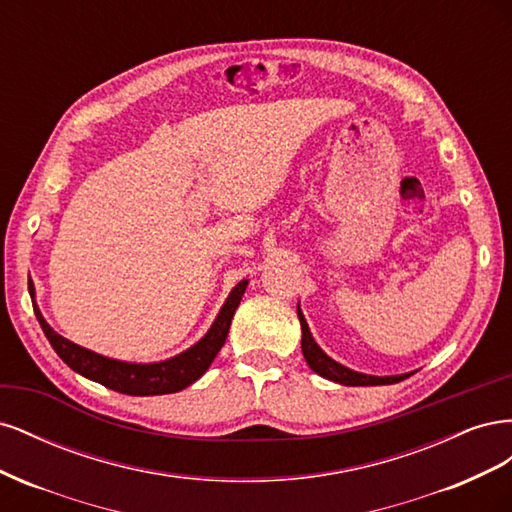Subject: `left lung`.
<instances>
[{"label":"left lung","instance_id":"left-lung-1","mask_svg":"<svg viewBox=\"0 0 512 512\" xmlns=\"http://www.w3.org/2000/svg\"><path fill=\"white\" fill-rule=\"evenodd\" d=\"M297 314H299V322H301V350L307 365L312 367L318 376L339 382L344 386H378V384H395L406 380L410 374H401V376H367V374H359V371L348 369L344 365H339L337 361H333L331 356H327L322 352V348L314 342L312 333H309V327L305 322V316L301 314V309L297 307Z\"/></svg>","mask_w":512,"mask_h":512}]
</instances>
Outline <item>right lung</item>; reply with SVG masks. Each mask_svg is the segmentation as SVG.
Wrapping results in <instances>:
<instances>
[{"label":"right lung","instance_id":"add662e5","mask_svg":"<svg viewBox=\"0 0 512 512\" xmlns=\"http://www.w3.org/2000/svg\"><path fill=\"white\" fill-rule=\"evenodd\" d=\"M245 288H247V280L239 282L235 288H232L224 307L220 309L218 318H215L211 329L198 344L173 356V359H166L160 363H126V361L108 359V356L91 352L83 346H76L70 342V339L55 333L49 327V322H46L44 316L40 314L36 301H34V312L46 339H49V344L59 354V359L64 361L70 369H74L76 374H81L94 382H100L102 386H106V389H113L123 395H134V397L166 395V393H177L185 389V386H190L209 369V365L213 363V359L218 356V352L226 342L232 316L237 312ZM29 294L34 297L32 280H29Z\"/></svg>","mask_w":512,"mask_h":512}]
</instances>
